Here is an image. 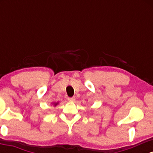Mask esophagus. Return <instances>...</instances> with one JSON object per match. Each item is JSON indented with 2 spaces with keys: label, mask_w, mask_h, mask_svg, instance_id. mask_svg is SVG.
<instances>
[{
  "label": "esophagus",
  "mask_w": 153,
  "mask_h": 153,
  "mask_svg": "<svg viewBox=\"0 0 153 153\" xmlns=\"http://www.w3.org/2000/svg\"><path fill=\"white\" fill-rule=\"evenodd\" d=\"M68 100L70 101V102H73V101H75V99L74 97H72V98H68Z\"/></svg>",
  "instance_id": "obj_1"
}]
</instances>
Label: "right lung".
<instances>
[{"mask_svg":"<svg viewBox=\"0 0 153 153\" xmlns=\"http://www.w3.org/2000/svg\"><path fill=\"white\" fill-rule=\"evenodd\" d=\"M57 103H54V106H57Z\"/></svg>","mask_w":153,"mask_h":153,"instance_id":"add662e5","label":"right lung"}]
</instances>
